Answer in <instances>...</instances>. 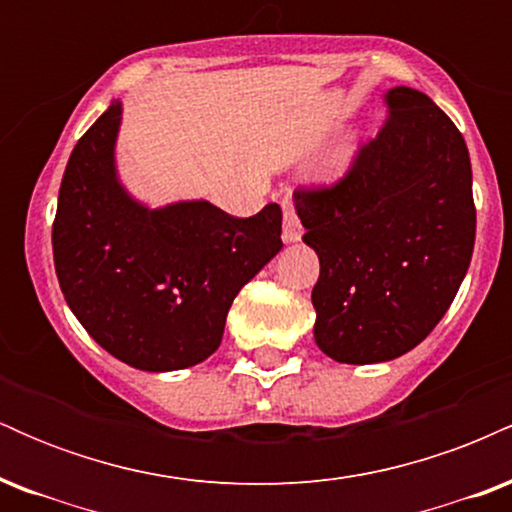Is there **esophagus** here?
<instances>
[{
    "instance_id": "1",
    "label": "esophagus",
    "mask_w": 512,
    "mask_h": 512,
    "mask_svg": "<svg viewBox=\"0 0 512 512\" xmlns=\"http://www.w3.org/2000/svg\"><path fill=\"white\" fill-rule=\"evenodd\" d=\"M281 236H284L286 243H298L303 236V226L291 204H284V233Z\"/></svg>"
}]
</instances>
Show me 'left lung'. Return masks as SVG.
I'll return each instance as SVG.
<instances>
[{
	"instance_id": "1",
	"label": "left lung",
	"mask_w": 512,
	"mask_h": 512,
	"mask_svg": "<svg viewBox=\"0 0 512 512\" xmlns=\"http://www.w3.org/2000/svg\"><path fill=\"white\" fill-rule=\"evenodd\" d=\"M387 122L332 190L296 192L317 252L315 344L339 363L407 354L450 308L472 262L477 211L462 134L426 93H383Z\"/></svg>"
}]
</instances>
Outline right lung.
Instances as JSON below:
<instances>
[{
  "label": "right lung",
  "mask_w": 512,
  "mask_h": 512,
  "mask_svg": "<svg viewBox=\"0 0 512 512\" xmlns=\"http://www.w3.org/2000/svg\"><path fill=\"white\" fill-rule=\"evenodd\" d=\"M122 110L110 101L69 156L55 272L76 320L110 356L168 373L219 349L233 298L284 248L281 207L233 219L207 199H137L117 173Z\"/></svg>",
  "instance_id": "obj_1"
}]
</instances>
